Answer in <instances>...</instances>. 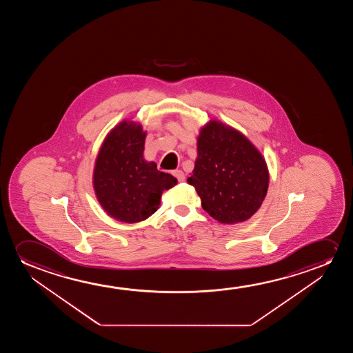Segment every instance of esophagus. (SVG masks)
Listing matches in <instances>:
<instances>
[{"label":"esophagus","mask_w":353,"mask_h":353,"mask_svg":"<svg viewBox=\"0 0 353 353\" xmlns=\"http://www.w3.org/2000/svg\"><path fill=\"white\" fill-rule=\"evenodd\" d=\"M174 176L176 179H179V182H184V179H185V174H184L183 171H181V170L174 171Z\"/></svg>","instance_id":"34e87169"}]
</instances>
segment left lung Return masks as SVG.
Here are the masks:
<instances>
[{"mask_svg":"<svg viewBox=\"0 0 353 353\" xmlns=\"http://www.w3.org/2000/svg\"><path fill=\"white\" fill-rule=\"evenodd\" d=\"M187 181L211 217L235 224L250 219L261 208L269 187V170L246 136L211 119L200 129L198 157Z\"/></svg>","mask_w":353,"mask_h":353,"instance_id":"left-lung-1","label":"left lung"}]
</instances>
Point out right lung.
Instances as JSON below:
<instances>
[{
  "mask_svg": "<svg viewBox=\"0 0 353 353\" xmlns=\"http://www.w3.org/2000/svg\"><path fill=\"white\" fill-rule=\"evenodd\" d=\"M145 135L140 123L121 121L108 132L97 157L92 185L97 201L121 222L150 217L159 208L163 192L177 184L172 174L145 159Z\"/></svg>",
  "mask_w": 353,
  "mask_h": 353,
  "instance_id": "obj_1",
  "label": "right lung"
}]
</instances>
